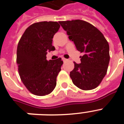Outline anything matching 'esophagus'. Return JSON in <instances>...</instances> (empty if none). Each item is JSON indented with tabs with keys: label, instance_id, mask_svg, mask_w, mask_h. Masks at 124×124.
Returning a JSON list of instances; mask_svg holds the SVG:
<instances>
[{
	"label": "esophagus",
	"instance_id": "1",
	"mask_svg": "<svg viewBox=\"0 0 124 124\" xmlns=\"http://www.w3.org/2000/svg\"><path fill=\"white\" fill-rule=\"evenodd\" d=\"M62 59H63V61H64V62H65V61H67V59H65V58H64V57H63V58H62Z\"/></svg>",
	"mask_w": 124,
	"mask_h": 124
}]
</instances>
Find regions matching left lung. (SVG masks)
Wrapping results in <instances>:
<instances>
[{
    "label": "left lung",
    "instance_id": "8db88e82",
    "mask_svg": "<svg viewBox=\"0 0 124 124\" xmlns=\"http://www.w3.org/2000/svg\"><path fill=\"white\" fill-rule=\"evenodd\" d=\"M78 51L83 52L81 63H74L70 77L76 86L83 90L95 89L107 73L109 63L108 42L97 28L81 20L59 22Z\"/></svg>",
    "mask_w": 124,
    "mask_h": 124
}]
</instances>
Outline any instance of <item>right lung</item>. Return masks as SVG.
<instances>
[{"mask_svg": "<svg viewBox=\"0 0 124 124\" xmlns=\"http://www.w3.org/2000/svg\"><path fill=\"white\" fill-rule=\"evenodd\" d=\"M60 25L57 22H40L28 27L17 46L16 64L22 83L35 95L50 93L63 65L61 58L46 60L48 51L55 50L52 38Z\"/></svg>", "mask_w": 124, "mask_h": 124, "instance_id": "obj_1", "label": "right lung"}]
</instances>
